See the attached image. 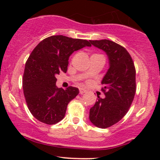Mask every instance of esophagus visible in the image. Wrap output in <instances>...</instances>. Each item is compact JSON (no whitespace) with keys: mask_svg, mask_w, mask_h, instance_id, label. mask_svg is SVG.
<instances>
[{"mask_svg":"<svg viewBox=\"0 0 160 160\" xmlns=\"http://www.w3.org/2000/svg\"><path fill=\"white\" fill-rule=\"evenodd\" d=\"M87 92L86 90L83 89V88H80V94H83V93H85Z\"/></svg>","mask_w":160,"mask_h":160,"instance_id":"esophagus-1","label":"esophagus"}]
</instances>
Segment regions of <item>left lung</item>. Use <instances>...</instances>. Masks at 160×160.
Instances as JSON below:
<instances>
[{
	"instance_id": "8db88e82",
	"label": "left lung",
	"mask_w": 160,
	"mask_h": 160,
	"mask_svg": "<svg viewBox=\"0 0 160 160\" xmlns=\"http://www.w3.org/2000/svg\"><path fill=\"white\" fill-rule=\"evenodd\" d=\"M90 42L105 52L109 59L110 67L101 81L105 98L98 97L89 116L95 126L107 128L118 123L128 111L136 91L135 68L123 46L108 39L90 40Z\"/></svg>"
}]
</instances>
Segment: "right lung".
<instances>
[{"label":"right lung","mask_w":160,"mask_h":160,"mask_svg":"<svg viewBox=\"0 0 160 160\" xmlns=\"http://www.w3.org/2000/svg\"><path fill=\"white\" fill-rule=\"evenodd\" d=\"M85 46H91L88 40L52 35L32 52L25 63L22 87L28 109L37 120L54 125L64 118L67 105L79 90L58 88L56 76L67 72L70 55Z\"/></svg>","instance_id":"add662e5"}]
</instances>
